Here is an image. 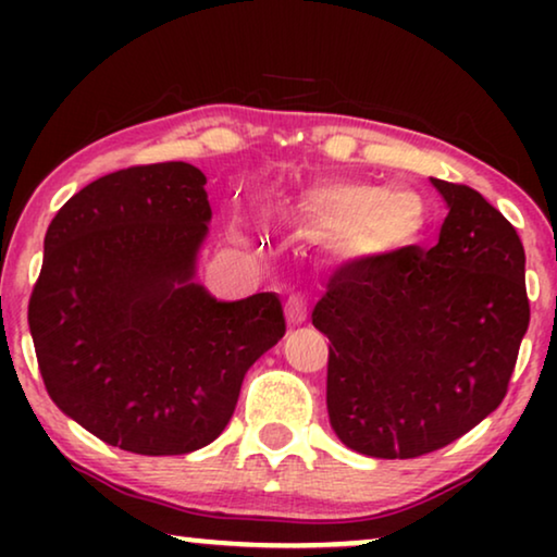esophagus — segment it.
<instances>
[{
  "label": "esophagus",
  "mask_w": 557,
  "mask_h": 557,
  "mask_svg": "<svg viewBox=\"0 0 557 557\" xmlns=\"http://www.w3.org/2000/svg\"><path fill=\"white\" fill-rule=\"evenodd\" d=\"M307 314H309V307H307V299H304L301 294H292L286 299V319L288 324H304L307 322Z\"/></svg>",
  "instance_id": "esophagus-1"
}]
</instances>
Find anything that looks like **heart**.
<instances>
[{"label":"heart","mask_w":557,"mask_h":557,"mask_svg":"<svg viewBox=\"0 0 557 557\" xmlns=\"http://www.w3.org/2000/svg\"><path fill=\"white\" fill-rule=\"evenodd\" d=\"M296 215L345 256L385 261L423 238L431 208L416 189L332 180L309 187L296 202Z\"/></svg>","instance_id":"obj_1"}]
</instances>
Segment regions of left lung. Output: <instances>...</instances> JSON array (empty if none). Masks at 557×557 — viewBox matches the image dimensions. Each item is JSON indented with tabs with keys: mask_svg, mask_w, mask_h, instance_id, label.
I'll return each mask as SVG.
<instances>
[{
	"mask_svg": "<svg viewBox=\"0 0 557 557\" xmlns=\"http://www.w3.org/2000/svg\"><path fill=\"white\" fill-rule=\"evenodd\" d=\"M431 182L448 205L436 246L342 265L311 311L330 337L332 429L375 459H416L482 423L530 324L512 223L476 189Z\"/></svg>",
	"mask_w": 557,
	"mask_h": 557,
	"instance_id": "1",
	"label": "left lung"
}]
</instances>
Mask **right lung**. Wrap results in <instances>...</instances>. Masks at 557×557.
Wrapping results in <instances>:
<instances>
[{"label":"right lung","instance_id":"right-lung-1","mask_svg":"<svg viewBox=\"0 0 557 557\" xmlns=\"http://www.w3.org/2000/svg\"><path fill=\"white\" fill-rule=\"evenodd\" d=\"M205 174L128 166L75 193L45 233L27 322L52 403L106 444L189 454L231 421L250 364L284 337L276 294L218 301L195 284Z\"/></svg>","mask_w":557,"mask_h":557}]
</instances>
